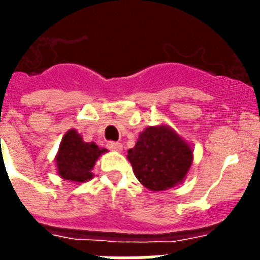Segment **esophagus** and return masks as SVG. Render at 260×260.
Returning a JSON list of instances; mask_svg holds the SVG:
<instances>
[{"instance_id":"1","label":"esophagus","mask_w":260,"mask_h":260,"mask_svg":"<svg viewBox=\"0 0 260 260\" xmlns=\"http://www.w3.org/2000/svg\"><path fill=\"white\" fill-rule=\"evenodd\" d=\"M107 147L110 150H114V151H122V145L118 142H109Z\"/></svg>"}]
</instances>
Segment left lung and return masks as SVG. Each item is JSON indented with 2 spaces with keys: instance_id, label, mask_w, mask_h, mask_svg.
<instances>
[{
  "instance_id": "left-lung-1",
  "label": "left lung",
  "mask_w": 260,
  "mask_h": 260,
  "mask_svg": "<svg viewBox=\"0 0 260 260\" xmlns=\"http://www.w3.org/2000/svg\"><path fill=\"white\" fill-rule=\"evenodd\" d=\"M126 158L146 189L164 191L186 179L193 164V147L169 125L161 124L140 132Z\"/></svg>"
}]
</instances>
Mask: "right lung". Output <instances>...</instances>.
<instances>
[{
    "instance_id": "obj_1",
    "label": "right lung",
    "mask_w": 260,
    "mask_h": 260,
    "mask_svg": "<svg viewBox=\"0 0 260 260\" xmlns=\"http://www.w3.org/2000/svg\"><path fill=\"white\" fill-rule=\"evenodd\" d=\"M107 150L93 142H84L76 129H69L61 138L56 161L57 175L74 183H84L93 178L92 169L95 162Z\"/></svg>"
}]
</instances>
